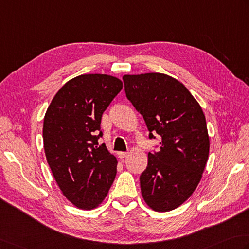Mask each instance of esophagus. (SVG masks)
Returning <instances> with one entry per match:
<instances>
[{
  "label": "esophagus",
  "mask_w": 249,
  "mask_h": 249,
  "mask_svg": "<svg viewBox=\"0 0 249 249\" xmlns=\"http://www.w3.org/2000/svg\"><path fill=\"white\" fill-rule=\"evenodd\" d=\"M119 158L120 159H125L128 155V152H119Z\"/></svg>",
  "instance_id": "esophagus-1"
}]
</instances>
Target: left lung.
Returning <instances> with one entry per match:
<instances>
[{
    "label": "left lung",
    "mask_w": 249,
    "mask_h": 249,
    "mask_svg": "<svg viewBox=\"0 0 249 249\" xmlns=\"http://www.w3.org/2000/svg\"><path fill=\"white\" fill-rule=\"evenodd\" d=\"M126 97L143 120L160 150L148 154L140 189L148 205L169 212L197 187L209 153L205 115L187 87L163 73L124 75Z\"/></svg>",
    "instance_id": "8db88e82"
}]
</instances>
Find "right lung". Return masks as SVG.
I'll return each mask as SVG.
<instances>
[{"mask_svg": "<svg viewBox=\"0 0 249 249\" xmlns=\"http://www.w3.org/2000/svg\"><path fill=\"white\" fill-rule=\"evenodd\" d=\"M122 87L111 75H79L58 90L45 113L47 163L63 196L79 208L98 206L114 181L118 160L98 139L102 114Z\"/></svg>", "mask_w": 249, "mask_h": 249, "instance_id": "right-lung-1", "label": "right lung"}]
</instances>
